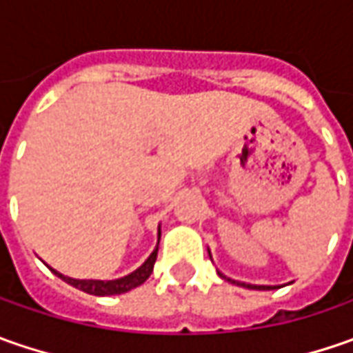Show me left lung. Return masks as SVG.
I'll return each mask as SVG.
<instances>
[{
  "label": "left lung",
  "mask_w": 353,
  "mask_h": 353,
  "mask_svg": "<svg viewBox=\"0 0 353 353\" xmlns=\"http://www.w3.org/2000/svg\"><path fill=\"white\" fill-rule=\"evenodd\" d=\"M208 255H210V250H208ZM212 259V255H210ZM218 275L222 279H225V281H230V283H234V285H237V287H243V289H255V291H273V289H279V287H273V285H250V283H241V281H234V279L225 277L224 273H220L218 271Z\"/></svg>",
  "instance_id": "left-lung-1"
}]
</instances>
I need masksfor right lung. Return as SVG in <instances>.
Instances as JSON below:
<instances>
[{"mask_svg": "<svg viewBox=\"0 0 353 353\" xmlns=\"http://www.w3.org/2000/svg\"><path fill=\"white\" fill-rule=\"evenodd\" d=\"M159 239H161V225H159ZM157 251H159V241H157V248L151 251V255L145 259V263L141 267H137L133 273H129L125 277H119V279H112V281H102V279H74V277H66V275H62L59 273L57 269H52V267H48L57 277H61L64 283H68V285H72L76 289H80V291L88 292V294H96V296H112V294H121V292H128L131 289H135V287H139L143 285L149 275L153 273V265L157 261Z\"/></svg>", "mask_w": 353, "mask_h": 353, "instance_id": "1", "label": "right lung"}]
</instances>
